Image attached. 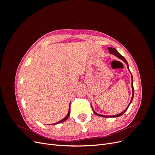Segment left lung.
Instances as JSON below:
<instances>
[{"label":"left lung","instance_id":"1","mask_svg":"<svg viewBox=\"0 0 155 155\" xmlns=\"http://www.w3.org/2000/svg\"><path fill=\"white\" fill-rule=\"evenodd\" d=\"M108 50H109V53L110 54H113V55H116L117 58H118L120 59H121V60H122L124 62V63H126V64H127V68L129 69V64H128V63H127V61H126V59L123 57L122 55H121L120 54H119V52L118 51H117V50L116 49H115V48H112V47H108ZM129 72H130V70H129ZM131 74V73H130ZM131 78H132V83H131V87H132V91H133V94H132V97H131V100H130V103H129V105H128V107L126 108V109L123 111V112H121V113H120V114H116V115H113V116H105V115H102V114H97V113H96V112L94 111V110L93 109V107H92V110H93V112H94V114H96L97 116H101V117H104V118H115V117H118V116H121L122 115L124 112H125V111L127 110V109H128V107H129V105H130V104H131V102H132V101H133V96H134V87H133V76H132V74H131Z\"/></svg>","mask_w":155,"mask_h":155}]
</instances>
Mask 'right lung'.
Wrapping results in <instances>:
<instances>
[{
	"mask_svg": "<svg viewBox=\"0 0 155 155\" xmlns=\"http://www.w3.org/2000/svg\"><path fill=\"white\" fill-rule=\"evenodd\" d=\"M70 104H69V107H68V114H67V115L64 117V118H63L61 120H60V121H58V122H56V123H55V124H51V125H55V124H60V123H62V122H63V121H66L68 118V117H69V116H70Z\"/></svg>",
	"mask_w": 155,
	"mask_h": 155,
	"instance_id": "add662e5",
	"label": "right lung"
}]
</instances>
